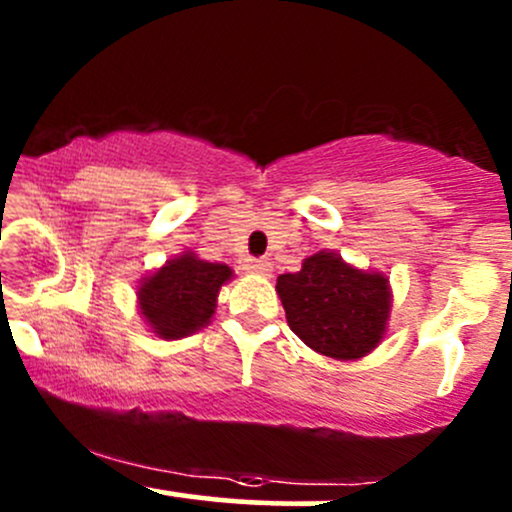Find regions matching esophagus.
<instances>
[{
  "label": "esophagus",
  "mask_w": 512,
  "mask_h": 512,
  "mask_svg": "<svg viewBox=\"0 0 512 512\" xmlns=\"http://www.w3.org/2000/svg\"><path fill=\"white\" fill-rule=\"evenodd\" d=\"M243 269L248 274L269 276V274H272V262H269V260H255V257H248V260L243 262Z\"/></svg>",
  "instance_id": "esophagus-1"
}]
</instances>
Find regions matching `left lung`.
<instances>
[{"mask_svg":"<svg viewBox=\"0 0 512 512\" xmlns=\"http://www.w3.org/2000/svg\"><path fill=\"white\" fill-rule=\"evenodd\" d=\"M291 332L305 346L337 361L368 356L387 334L390 279L358 269L332 250L305 257L303 267L276 279Z\"/></svg>","mask_w":512,"mask_h":512,"instance_id":"1","label":"left lung"}]
</instances>
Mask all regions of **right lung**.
Here are the masks:
<instances>
[{"mask_svg": "<svg viewBox=\"0 0 512 512\" xmlns=\"http://www.w3.org/2000/svg\"><path fill=\"white\" fill-rule=\"evenodd\" d=\"M231 279L228 264L199 260L195 252L185 250L139 281V315L156 337H190L209 325L221 286Z\"/></svg>", "mask_w": 512, "mask_h": 512, "instance_id": "1", "label": "right lung"}]
</instances>
